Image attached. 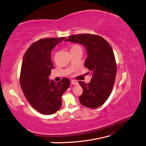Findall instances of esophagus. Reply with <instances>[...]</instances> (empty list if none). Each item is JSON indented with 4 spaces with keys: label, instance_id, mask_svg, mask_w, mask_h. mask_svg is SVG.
Returning a JSON list of instances; mask_svg holds the SVG:
<instances>
[{
    "label": "esophagus",
    "instance_id": "obj_1",
    "mask_svg": "<svg viewBox=\"0 0 146 146\" xmlns=\"http://www.w3.org/2000/svg\"><path fill=\"white\" fill-rule=\"evenodd\" d=\"M71 83H72V84L73 85H77L78 84V81L76 80H71Z\"/></svg>",
    "mask_w": 146,
    "mask_h": 146
}]
</instances>
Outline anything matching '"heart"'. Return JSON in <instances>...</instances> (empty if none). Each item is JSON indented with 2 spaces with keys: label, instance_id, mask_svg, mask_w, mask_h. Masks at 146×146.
I'll return each mask as SVG.
<instances>
[{
  "label": "heart",
  "instance_id": "obj_1",
  "mask_svg": "<svg viewBox=\"0 0 146 146\" xmlns=\"http://www.w3.org/2000/svg\"><path fill=\"white\" fill-rule=\"evenodd\" d=\"M76 49H81L82 50V48H81L80 45L74 44L72 46V47H71V50H76Z\"/></svg>",
  "mask_w": 146,
  "mask_h": 146
}]
</instances>
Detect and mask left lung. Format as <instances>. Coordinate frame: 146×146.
Segmentation results:
<instances>
[{
  "mask_svg": "<svg viewBox=\"0 0 146 146\" xmlns=\"http://www.w3.org/2000/svg\"><path fill=\"white\" fill-rule=\"evenodd\" d=\"M65 40L83 44L87 50L84 66L92 75L90 83L78 81L83 89L80 103L90 109L102 106L111 94L117 74V63L110 45L101 36L91 34L73 35Z\"/></svg>",
  "mask_w": 146,
  "mask_h": 146,
  "instance_id": "obj_1",
  "label": "left lung"
}]
</instances>
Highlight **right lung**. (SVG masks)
<instances>
[{"mask_svg": "<svg viewBox=\"0 0 146 146\" xmlns=\"http://www.w3.org/2000/svg\"><path fill=\"white\" fill-rule=\"evenodd\" d=\"M65 38L39 39L29 47L23 56L20 76L21 88L28 102L40 113L52 115L60 109L62 96L70 86L67 78L57 83L48 80L54 68L51 51Z\"/></svg>", "mask_w": 146, "mask_h": 146, "instance_id": "1", "label": "right lung"}]
</instances>
